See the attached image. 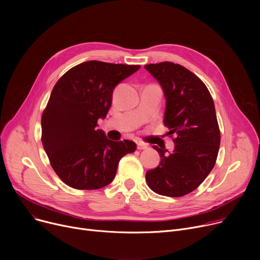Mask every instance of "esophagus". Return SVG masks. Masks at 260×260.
<instances>
[{"instance_id":"1","label":"esophagus","mask_w":260,"mask_h":260,"mask_svg":"<svg viewBox=\"0 0 260 260\" xmlns=\"http://www.w3.org/2000/svg\"><path fill=\"white\" fill-rule=\"evenodd\" d=\"M148 146L143 142H137V148L138 149H146Z\"/></svg>"}]
</instances>
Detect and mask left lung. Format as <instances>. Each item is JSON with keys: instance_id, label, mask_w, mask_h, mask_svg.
<instances>
[{"instance_id": "1", "label": "left lung", "mask_w": 260, "mask_h": 260, "mask_svg": "<svg viewBox=\"0 0 260 260\" xmlns=\"http://www.w3.org/2000/svg\"><path fill=\"white\" fill-rule=\"evenodd\" d=\"M145 70L161 84L167 99L165 124L175 138L173 153L153 147L160 165L145 180L155 193L182 197L196 189L213 170L220 145V131L212 95L187 68L173 62L147 64Z\"/></svg>"}]
</instances>
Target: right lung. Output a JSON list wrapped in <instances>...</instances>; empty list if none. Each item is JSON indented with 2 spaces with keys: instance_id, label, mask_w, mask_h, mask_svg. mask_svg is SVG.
Returning a JSON list of instances; mask_svg holds the SVG:
<instances>
[{
  "instance_id": "1",
  "label": "right lung",
  "mask_w": 260,
  "mask_h": 260,
  "mask_svg": "<svg viewBox=\"0 0 260 260\" xmlns=\"http://www.w3.org/2000/svg\"><path fill=\"white\" fill-rule=\"evenodd\" d=\"M139 68L87 61L67 71L53 86L41 119V140L51 168L68 186H106L121 158L136 151L135 142L109 140L97 126L111 108L115 86Z\"/></svg>"
}]
</instances>
